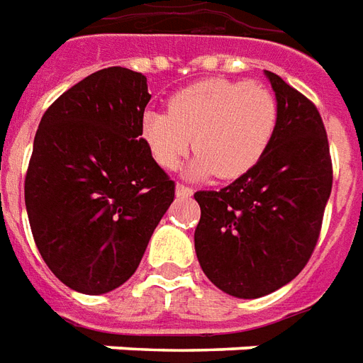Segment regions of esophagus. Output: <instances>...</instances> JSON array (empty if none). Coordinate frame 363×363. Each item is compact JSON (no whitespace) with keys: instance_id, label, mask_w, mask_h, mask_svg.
Returning a JSON list of instances; mask_svg holds the SVG:
<instances>
[{"instance_id":"esophagus-1","label":"esophagus","mask_w":363,"mask_h":363,"mask_svg":"<svg viewBox=\"0 0 363 363\" xmlns=\"http://www.w3.org/2000/svg\"><path fill=\"white\" fill-rule=\"evenodd\" d=\"M176 195H178V197H191L193 189L184 184H178L176 185Z\"/></svg>"}]
</instances>
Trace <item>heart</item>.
<instances>
[{
	"mask_svg": "<svg viewBox=\"0 0 363 363\" xmlns=\"http://www.w3.org/2000/svg\"><path fill=\"white\" fill-rule=\"evenodd\" d=\"M279 123V102L269 89L250 81L207 79L174 94L168 113L147 112L143 141L156 164L178 168L185 152L199 150L187 172L195 178L232 179L263 158Z\"/></svg>",
	"mask_w": 363,
	"mask_h": 363,
	"instance_id": "obj_1",
	"label": "heart"
}]
</instances>
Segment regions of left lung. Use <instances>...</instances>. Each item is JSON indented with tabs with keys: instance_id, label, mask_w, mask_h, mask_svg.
Returning a JSON list of instances; mask_svg holds the SVG:
<instances>
[{
	"instance_id": "left-lung-1",
	"label": "left lung",
	"mask_w": 363,
	"mask_h": 363,
	"mask_svg": "<svg viewBox=\"0 0 363 363\" xmlns=\"http://www.w3.org/2000/svg\"><path fill=\"white\" fill-rule=\"evenodd\" d=\"M279 102L269 149L220 191H197L195 251L214 286L261 298L296 279L321 232L333 187L329 141L315 104L265 71Z\"/></svg>"
}]
</instances>
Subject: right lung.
I'll return each instance as SVG.
<instances>
[{
    "instance_id": "obj_1",
    "label": "right lung",
    "mask_w": 363,
    "mask_h": 363,
    "mask_svg": "<svg viewBox=\"0 0 363 363\" xmlns=\"http://www.w3.org/2000/svg\"><path fill=\"white\" fill-rule=\"evenodd\" d=\"M147 77L108 67L42 116L25 178L36 247L65 286L106 294L141 263L176 184L143 141Z\"/></svg>"
}]
</instances>
